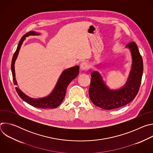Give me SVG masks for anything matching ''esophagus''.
Listing matches in <instances>:
<instances>
[{
  "mask_svg": "<svg viewBox=\"0 0 153 153\" xmlns=\"http://www.w3.org/2000/svg\"><path fill=\"white\" fill-rule=\"evenodd\" d=\"M80 69L81 71H85L87 70H88V65H87L86 63L83 62L80 64Z\"/></svg>",
  "mask_w": 153,
  "mask_h": 153,
  "instance_id": "34e87169",
  "label": "esophagus"
}]
</instances>
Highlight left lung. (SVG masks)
Segmentation results:
<instances>
[{"label": "left lung", "mask_w": 153, "mask_h": 153, "mask_svg": "<svg viewBox=\"0 0 153 153\" xmlns=\"http://www.w3.org/2000/svg\"><path fill=\"white\" fill-rule=\"evenodd\" d=\"M125 48L130 51L132 64L127 80L120 88L110 89L100 73L92 69L89 96L96 106L104 110L123 106L133 100L138 93L143 70L142 58L134 42L128 43ZM95 67L99 69L100 65Z\"/></svg>", "instance_id": "1"}]
</instances>
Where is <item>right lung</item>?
<instances>
[{
    "label": "right lung",
    "mask_w": 153,
    "mask_h": 153,
    "mask_svg": "<svg viewBox=\"0 0 153 153\" xmlns=\"http://www.w3.org/2000/svg\"><path fill=\"white\" fill-rule=\"evenodd\" d=\"M40 34V33L32 31L25 34L19 41L11 62V71L13 82L16 85H17V82L16 79L14 64L17 58L20 47L27 37H28L29 36H39ZM79 67L78 65H76L75 67L63 70L59 76L53 91L45 97L40 98H33L29 97L22 91L19 87H16V91L22 99L34 107L38 108H55L62 103L65 94H66L67 86L79 74Z\"/></svg>",
    "instance_id": "1"
}]
</instances>
